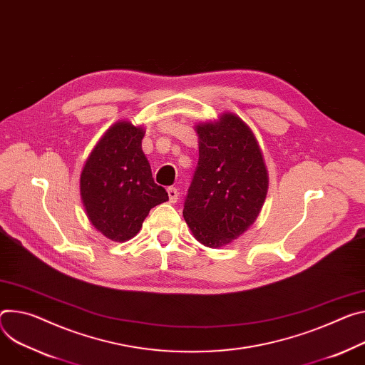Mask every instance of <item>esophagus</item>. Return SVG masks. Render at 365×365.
<instances>
[{"mask_svg": "<svg viewBox=\"0 0 365 365\" xmlns=\"http://www.w3.org/2000/svg\"><path fill=\"white\" fill-rule=\"evenodd\" d=\"M168 195H169V201H170V204H176L178 202V200H179V192H178V189L176 187H169L168 189Z\"/></svg>", "mask_w": 365, "mask_h": 365, "instance_id": "obj_1", "label": "esophagus"}]
</instances>
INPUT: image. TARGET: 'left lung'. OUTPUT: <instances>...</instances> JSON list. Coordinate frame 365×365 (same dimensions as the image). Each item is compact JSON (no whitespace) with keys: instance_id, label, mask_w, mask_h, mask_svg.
I'll return each instance as SVG.
<instances>
[{"instance_id":"left-lung-1","label":"left lung","mask_w":365,"mask_h":365,"mask_svg":"<svg viewBox=\"0 0 365 365\" xmlns=\"http://www.w3.org/2000/svg\"><path fill=\"white\" fill-rule=\"evenodd\" d=\"M200 160L183 217L193 237L221 247L255 222L268 192V170L252 129L235 113L195 126Z\"/></svg>"}]
</instances>
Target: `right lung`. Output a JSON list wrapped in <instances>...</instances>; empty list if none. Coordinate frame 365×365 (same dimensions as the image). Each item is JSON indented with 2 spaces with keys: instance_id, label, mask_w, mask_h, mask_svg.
<instances>
[{
  "instance_id": "right-lung-1",
  "label": "right lung",
  "mask_w": 365,
  "mask_h": 365,
  "mask_svg": "<svg viewBox=\"0 0 365 365\" xmlns=\"http://www.w3.org/2000/svg\"><path fill=\"white\" fill-rule=\"evenodd\" d=\"M144 134L143 126L116 122L96 144L81 172L86 214L94 228L113 242L134 237L150 210L169 201L165 189L154 183L141 148Z\"/></svg>"
}]
</instances>
